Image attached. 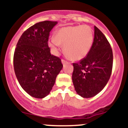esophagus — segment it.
<instances>
[{"instance_id": "esophagus-1", "label": "esophagus", "mask_w": 128, "mask_h": 128, "mask_svg": "<svg viewBox=\"0 0 128 128\" xmlns=\"http://www.w3.org/2000/svg\"><path fill=\"white\" fill-rule=\"evenodd\" d=\"M61 62H62V64H67V63H68V62H67L66 60H64V59H62Z\"/></svg>"}]
</instances>
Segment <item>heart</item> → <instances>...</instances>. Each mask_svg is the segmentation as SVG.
I'll return each instance as SVG.
<instances>
[{
	"label": "heart",
	"instance_id": "obj_1",
	"mask_svg": "<svg viewBox=\"0 0 128 128\" xmlns=\"http://www.w3.org/2000/svg\"><path fill=\"white\" fill-rule=\"evenodd\" d=\"M94 42V32L88 25L69 26L58 30L55 38L48 41L54 54L59 52L60 44L64 45L66 54L73 60L84 59L91 50Z\"/></svg>",
	"mask_w": 128,
	"mask_h": 128
}]
</instances>
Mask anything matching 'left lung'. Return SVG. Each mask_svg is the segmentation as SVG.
Listing matches in <instances>:
<instances>
[{"mask_svg": "<svg viewBox=\"0 0 128 128\" xmlns=\"http://www.w3.org/2000/svg\"><path fill=\"white\" fill-rule=\"evenodd\" d=\"M113 59V52L109 42L95 26L91 50L84 59L73 64L72 79L77 94L88 98L100 93L110 78Z\"/></svg>", "mask_w": 128, "mask_h": 128, "instance_id": "left-lung-1", "label": "left lung"}]
</instances>
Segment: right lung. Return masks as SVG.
<instances>
[{"mask_svg":"<svg viewBox=\"0 0 128 128\" xmlns=\"http://www.w3.org/2000/svg\"><path fill=\"white\" fill-rule=\"evenodd\" d=\"M57 24L41 22L27 29L14 52L16 78L24 91L36 98H43L50 94L63 68L61 60L51 54L48 43L50 32Z\"/></svg>","mask_w":128,"mask_h":128,"instance_id":"right-lung-1","label":"right lung"}]
</instances>
